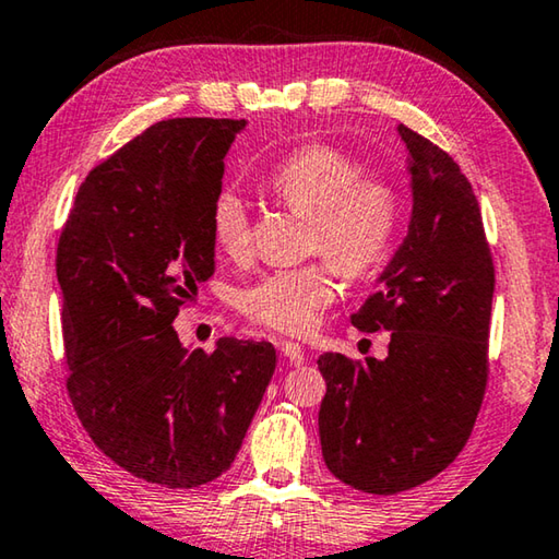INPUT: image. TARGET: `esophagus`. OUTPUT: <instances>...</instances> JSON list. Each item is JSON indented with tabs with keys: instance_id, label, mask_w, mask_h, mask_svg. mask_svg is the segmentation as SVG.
Wrapping results in <instances>:
<instances>
[{
	"instance_id": "obj_1",
	"label": "esophagus",
	"mask_w": 559,
	"mask_h": 559,
	"mask_svg": "<svg viewBox=\"0 0 559 559\" xmlns=\"http://www.w3.org/2000/svg\"><path fill=\"white\" fill-rule=\"evenodd\" d=\"M278 350H281V356L290 362V366H304V362H306V353H304V348H300L298 343L281 341L278 343Z\"/></svg>"
}]
</instances>
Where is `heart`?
<instances>
[{
  "mask_svg": "<svg viewBox=\"0 0 559 559\" xmlns=\"http://www.w3.org/2000/svg\"><path fill=\"white\" fill-rule=\"evenodd\" d=\"M269 186L283 206L308 218V251L328 261L271 271L238 296L248 321L283 335L311 333L335 298V271L360 278L385 259L397 226V193L391 183L362 176L350 156L311 144L273 168ZM214 243L231 259L251 246L243 199L224 189L211 201Z\"/></svg>",
  "mask_w": 559,
  "mask_h": 559,
  "instance_id": "b5f03b06",
  "label": "heart"
}]
</instances>
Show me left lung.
I'll list each match as a JSON object with an SVG mask.
<instances>
[{"label":"left lung","instance_id":"left-lung-1","mask_svg":"<svg viewBox=\"0 0 559 559\" xmlns=\"http://www.w3.org/2000/svg\"><path fill=\"white\" fill-rule=\"evenodd\" d=\"M413 214L350 323L391 331L388 358L323 353L318 413L323 460L341 483L395 495L445 471L471 438L487 385L495 265L471 181L453 156L413 129Z\"/></svg>","mask_w":559,"mask_h":559}]
</instances>
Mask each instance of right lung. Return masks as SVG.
Here are the masks:
<instances>
[{"label": "right lung", "mask_w": 559, "mask_h": 559, "mask_svg": "<svg viewBox=\"0 0 559 559\" xmlns=\"http://www.w3.org/2000/svg\"><path fill=\"white\" fill-rule=\"evenodd\" d=\"M246 119H168L88 171L57 246L67 391L88 438L141 480L231 467L276 370L265 341L189 350L179 308L214 276L211 201Z\"/></svg>", "instance_id": "obj_1"}]
</instances>
